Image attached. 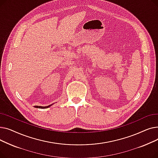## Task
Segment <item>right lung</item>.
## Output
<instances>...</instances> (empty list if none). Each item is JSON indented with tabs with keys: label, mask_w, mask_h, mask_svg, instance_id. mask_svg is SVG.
<instances>
[{
	"label": "right lung",
	"mask_w": 158,
	"mask_h": 158,
	"mask_svg": "<svg viewBox=\"0 0 158 158\" xmlns=\"http://www.w3.org/2000/svg\"><path fill=\"white\" fill-rule=\"evenodd\" d=\"M54 104H52L51 105L49 106H35V107H36V108H40V109H45V108H48V107H51L52 105H53Z\"/></svg>",
	"instance_id": "1"
}]
</instances>
